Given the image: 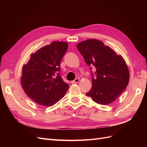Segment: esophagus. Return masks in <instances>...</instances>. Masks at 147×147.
<instances>
[{
    "instance_id": "1",
    "label": "esophagus",
    "mask_w": 147,
    "mask_h": 147,
    "mask_svg": "<svg viewBox=\"0 0 147 147\" xmlns=\"http://www.w3.org/2000/svg\"><path fill=\"white\" fill-rule=\"evenodd\" d=\"M79 81H80V79L79 78H76V79H75L74 80H73L72 82V83H77L79 82Z\"/></svg>"
}]
</instances>
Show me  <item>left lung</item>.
Listing matches in <instances>:
<instances>
[{
  "label": "left lung",
  "mask_w": 147,
  "mask_h": 147,
  "mask_svg": "<svg viewBox=\"0 0 147 147\" xmlns=\"http://www.w3.org/2000/svg\"><path fill=\"white\" fill-rule=\"evenodd\" d=\"M77 47L85 63L95 68V72L91 74L92 88L86 94L99 104L112 103L125 90L129 81L125 61L98 40H86L78 43Z\"/></svg>",
  "instance_id": "8db88e82"
}]
</instances>
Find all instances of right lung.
<instances>
[{
  "mask_svg": "<svg viewBox=\"0 0 147 147\" xmlns=\"http://www.w3.org/2000/svg\"><path fill=\"white\" fill-rule=\"evenodd\" d=\"M68 43L53 42L30 55L23 67L21 83L26 94L38 104L48 107L57 103L69 87L60 72L61 59Z\"/></svg>",
  "mask_w": 147,
  "mask_h": 147,
  "instance_id": "1",
  "label": "right lung"
}]
</instances>
